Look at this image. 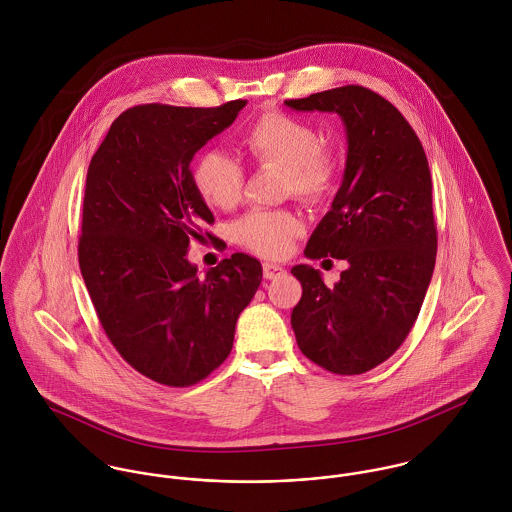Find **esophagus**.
Returning a JSON list of instances; mask_svg holds the SVG:
<instances>
[{"mask_svg":"<svg viewBox=\"0 0 512 512\" xmlns=\"http://www.w3.org/2000/svg\"><path fill=\"white\" fill-rule=\"evenodd\" d=\"M284 274H286V270L280 264H270V262L264 264V278L266 280H274V278H280Z\"/></svg>","mask_w":512,"mask_h":512,"instance_id":"34e87169","label":"esophagus"}]
</instances>
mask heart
<instances>
[{
	"instance_id": "1",
	"label": "heart",
	"mask_w": 512,
	"mask_h": 512,
	"mask_svg": "<svg viewBox=\"0 0 512 512\" xmlns=\"http://www.w3.org/2000/svg\"><path fill=\"white\" fill-rule=\"evenodd\" d=\"M240 147L254 165L282 167L286 193L305 203L325 199L339 175L337 151L319 142L307 120L280 110L260 114L242 134ZM191 177L197 193L215 209L230 211L242 199L244 167L222 151H205ZM301 230V220L290 211H252L234 222L232 236L244 248L276 258L288 252Z\"/></svg>"
}]
</instances>
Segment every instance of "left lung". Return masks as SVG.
Wrapping results in <instances>:
<instances>
[{"mask_svg": "<svg viewBox=\"0 0 512 512\" xmlns=\"http://www.w3.org/2000/svg\"><path fill=\"white\" fill-rule=\"evenodd\" d=\"M286 106L339 114L349 144L341 189L303 252L349 268L327 288L319 270L293 266L303 288L292 311L295 341L333 374H363L404 343L434 274L438 230L426 151L406 118L365 86H339Z\"/></svg>", "mask_w": 512, "mask_h": 512, "instance_id": "8db88e82", "label": "left lung"}]
</instances>
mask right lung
Segmentation results:
<instances>
[{"label": "right lung", "mask_w": 512, "mask_h": 512, "mask_svg": "<svg viewBox=\"0 0 512 512\" xmlns=\"http://www.w3.org/2000/svg\"><path fill=\"white\" fill-rule=\"evenodd\" d=\"M246 106L142 104L122 112L92 155L78 264L120 357L165 386H191L232 351L236 319L262 282L236 252L199 278L187 260L215 217L191 177L195 153Z\"/></svg>", "instance_id": "1"}]
</instances>
